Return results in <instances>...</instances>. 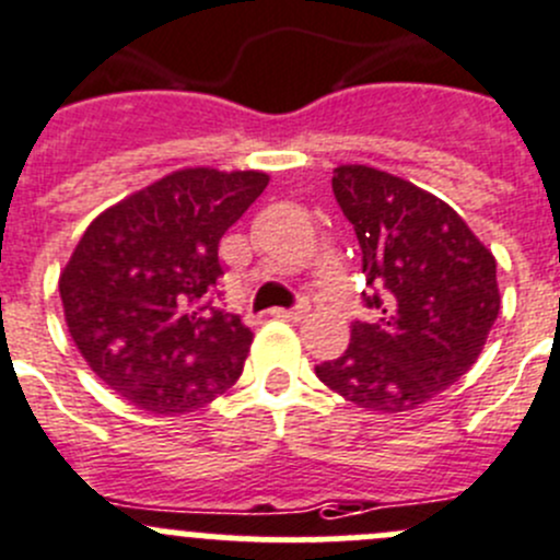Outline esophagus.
Segmentation results:
<instances>
[{
  "label": "esophagus",
  "mask_w": 560,
  "mask_h": 560,
  "mask_svg": "<svg viewBox=\"0 0 560 560\" xmlns=\"http://www.w3.org/2000/svg\"><path fill=\"white\" fill-rule=\"evenodd\" d=\"M270 314H273L276 319H287V323H301L308 314V303H301L298 308H273Z\"/></svg>",
  "instance_id": "obj_1"
}]
</instances>
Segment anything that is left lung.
<instances>
[{
  "instance_id": "8db88e82",
  "label": "left lung",
  "mask_w": 560,
  "mask_h": 560,
  "mask_svg": "<svg viewBox=\"0 0 560 560\" xmlns=\"http://www.w3.org/2000/svg\"><path fill=\"white\" fill-rule=\"evenodd\" d=\"M334 194L380 317L352 323L345 355L319 363L317 377L366 410H416L479 361L501 312L495 257L452 205L405 177L341 164Z\"/></svg>"
}]
</instances>
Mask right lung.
Instances as JSON below:
<instances>
[{"instance_id": "1", "label": "right lung", "mask_w": 560, "mask_h": 560, "mask_svg": "<svg viewBox=\"0 0 560 560\" xmlns=\"http://www.w3.org/2000/svg\"><path fill=\"white\" fill-rule=\"evenodd\" d=\"M270 177L186 166L92 219L59 273L65 323L86 366L150 416H183L237 383L254 334L205 306L219 241Z\"/></svg>"}]
</instances>
